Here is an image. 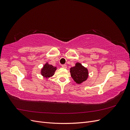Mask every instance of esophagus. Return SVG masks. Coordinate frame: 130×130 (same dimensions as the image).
Returning <instances> with one entry per match:
<instances>
[{
	"label": "esophagus",
	"mask_w": 130,
	"mask_h": 130,
	"mask_svg": "<svg viewBox=\"0 0 130 130\" xmlns=\"http://www.w3.org/2000/svg\"><path fill=\"white\" fill-rule=\"evenodd\" d=\"M62 67L63 68H67V66L66 64H62Z\"/></svg>",
	"instance_id": "esophagus-1"
}]
</instances>
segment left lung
I'll return each mask as SVG.
<instances>
[{"label":"left lung","instance_id":"8db88e82","mask_svg":"<svg viewBox=\"0 0 130 130\" xmlns=\"http://www.w3.org/2000/svg\"><path fill=\"white\" fill-rule=\"evenodd\" d=\"M70 69L71 76L76 84H80L87 79L88 77V69L82 66L80 63H76L75 66Z\"/></svg>","mask_w":130,"mask_h":130}]
</instances>
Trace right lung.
Here are the masks:
<instances>
[{
	"label": "right lung",
	"mask_w": 130,
	"mask_h": 130,
	"mask_svg": "<svg viewBox=\"0 0 130 130\" xmlns=\"http://www.w3.org/2000/svg\"><path fill=\"white\" fill-rule=\"evenodd\" d=\"M56 70V67H54L53 66L49 64L48 63H46L44 65L41 70V74L44 77L48 78L54 75Z\"/></svg>",
	"instance_id": "1"
}]
</instances>
